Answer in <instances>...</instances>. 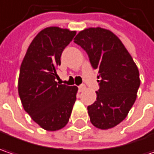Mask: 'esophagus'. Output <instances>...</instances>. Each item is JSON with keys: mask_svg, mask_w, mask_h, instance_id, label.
Listing matches in <instances>:
<instances>
[{"mask_svg": "<svg viewBox=\"0 0 154 154\" xmlns=\"http://www.w3.org/2000/svg\"><path fill=\"white\" fill-rule=\"evenodd\" d=\"M86 89V86L85 85H80L78 86V90H79V91H85Z\"/></svg>", "mask_w": 154, "mask_h": 154, "instance_id": "obj_1", "label": "esophagus"}]
</instances>
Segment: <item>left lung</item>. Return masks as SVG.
<instances>
[{
  "instance_id": "left-lung-1",
  "label": "left lung",
  "mask_w": 154,
  "mask_h": 154,
  "mask_svg": "<svg viewBox=\"0 0 154 154\" xmlns=\"http://www.w3.org/2000/svg\"><path fill=\"white\" fill-rule=\"evenodd\" d=\"M74 42L98 71L97 100L87 107L91 122L99 129L112 128L125 119L136 100L139 69L122 42L110 30L86 29L77 34Z\"/></svg>"
}]
</instances>
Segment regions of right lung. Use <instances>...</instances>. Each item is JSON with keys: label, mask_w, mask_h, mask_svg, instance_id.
<instances>
[{"label": "right lung", "mask_w": 154, "mask_h": 154, "mask_svg": "<svg viewBox=\"0 0 154 154\" xmlns=\"http://www.w3.org/2000/svg\"><path fill=\"white\" fill-rule=\"evenodd\" d=\"M76 31L50 27L34 38L23 58L18 92L25 112L42 128L57 131L69 121L77 99V86L55 81L63 50Z\"/></svg>", "instance_id": "obj_1"}]
</instances>
